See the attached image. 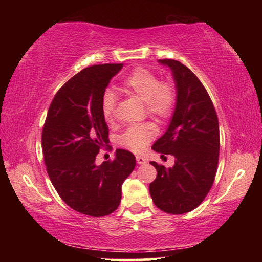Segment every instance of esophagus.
Wrapping results in <instances>:
<instances>
[{"mask_svg": "<svg viewBox=\"0 0 262 262\" xmlns=\"http://www.w3.org/2000/svg\"><path fill=\"white\" fill-rule=\"evenodd\" d=\"M136 162H137V164H145L147 163V159H145L144 157H142V156H136Z\"/></svg>", "mask_w": 262, "mask_h": 262, "instance_id": "34e87169", "label": "esophagus"}]
</instances>
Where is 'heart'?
Instances as JSON below:
<instances>
[{
	"mask_svg": "<svg viewBox=\"0 0 262 262\" xmlns=\"http://www.w3.org/2000/svg\"><path fill=\"white\" fill-rule=\"evenodd\" d=\"M122 91L134 95L143 100L145 113L157 120H165L173 113L177 105V89L170 81H161L156 74L147 68L137 67L123 79ZM100 111L105 120L111 121L115 115V96L112 91H105L101 96ZM156 129L149 122L128 127L119 137V143L130 151L141 152L147 148Z\"/></svg>",
	"mask_w": 262,
	"mask_h": 262,
	"instance_id": "1",
	"label": "heart"
}]
</instances>
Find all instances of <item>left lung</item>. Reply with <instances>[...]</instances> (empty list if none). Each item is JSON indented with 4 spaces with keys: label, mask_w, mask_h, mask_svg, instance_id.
I'll return each instance as SVG.
<instances>
[{
    "label": "left lung",
    "mask_w": 262,
    "mask_h": 262,
    "mask_svg": "<svg viewBox=\"0 0 262 262\" xmlns=\"http://www.w3.org/2000/svg\"><path fill=\"white\" fill-rule=\"evenodd\" d=\"M173 73L177 105L167 130L152 145L158 154L174 156V165L156 162L157 177L149 186L152 201L168 214L192 211L214 184L220 155L219 119L209 95L192 70L181 62L159 60Z\"/></svg>",
    "instance_id": "left-lung-1"
}]
</instances>
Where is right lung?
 Here are the masks:
<instances>
[{
    "label": "right lung",
    "instance_id": "obj_1",
    "mask_svg": "<svg viewBox=\"0 0 262 262\" xmlns=\"http://www.w3.org/2000/svg\"><path fill=\"white\" fill-rule=\"evenodd\" d=\"M122 63L95 64L62 85L48 108L41 134L47 173L57 194L81 214L101 217L120 205L121 186L134 170L130 151L117 149L113 161L96 165L108 147V127L100 111L101 96Z\"/></svg>",
    "mask_w": 262,
    "mask_h": 262
}]
</instances>
